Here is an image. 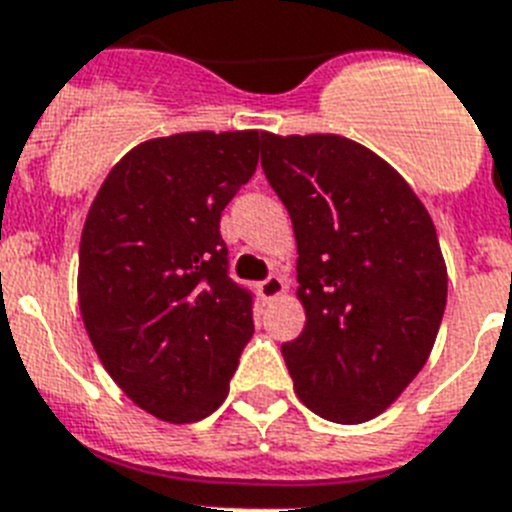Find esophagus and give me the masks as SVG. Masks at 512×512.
<instances>
[{
    "label": "esophagus",
    "mask_w": 512,
    "mask_h": 512,
    "mask_svg": "<svg viewBox=\"0 0 512 512\" xmlns=\"http://www.w3.org/2000/svg\"><path fill=\"white\" fill-rule=\"evenodd\" d=\"M257 293H260L265 301L278 299V296L283 293V278H278V275H268L265 281L257 283Z\"/></svg>",
    "instance_id": "34e87169"
}]
</instances>
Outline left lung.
<instances>
[{
	"label": "left lung",
	"mask_w": 512,
	"mask_h": 512,
	"mask_svg": "<svg viewBox=\"0 0 512 512\" xmlns=\"http://www.w3.org/2000/svg\"><path fill=\"white\" fill-rule=\"evenodd\" d=\"M262 170L299 250L306 324L281 348L293 389L324 420H371L420 373L441 327L433 219L391 164L335 133H268Z\"/></svg>",
	"instance_id": "8db88e82"
}]
</instances>
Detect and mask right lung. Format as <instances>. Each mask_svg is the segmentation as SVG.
Listing matches in <instances>:
<instances>
[{
  "mask_svg": "<svg viewBox=\"0 0 512 512\" xmlns=\"http://www.w3.org/2000/svg\"><path fill=\"white\" fill-rule=\"evenodd\" d=\"M268 133L198 131L133 146L79 244V311L105 371L141 410L198 422L229 394L252 293L229 278L219 221Z\"/></svg>",
  "mask_w": 512,
  "mask_h": 512,
  "instance_id": "right-lung-1",
  "label": "right lung"
}]
</instances>
